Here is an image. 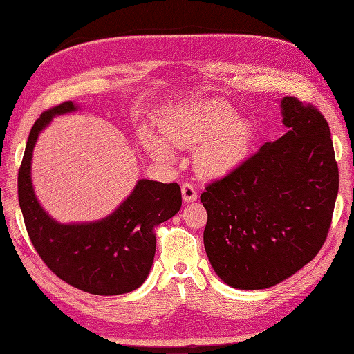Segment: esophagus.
Segmentation results:
<instances>
[{
    "instance_id": "34e87169",
    "label": "esophagus",
    "mask_w": 354,
    "mask_h": 354,
    "mask_svg": "<svg viewBox=\"0 0 354 354\" xmlns=\"http://www.w3.org/2000/svg\"><path fill=\"white\" fill-rule=\"evenodd\" d=\"M181 194H183V201L186 203L195 202L198 199V194H196L195 187L192 186V185H189V183H185L183 186H181Z\"/></svg>"
}]
</instances>
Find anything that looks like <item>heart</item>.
Wrapping results in <instances>:
<instances>
[{"mask_svg": "<svg viewBox=\"0 0 354 354\" xmlns=\"http://www.w3.org/2000/svg\"><path fill=\"white\" fill-rule=\"evenodd\" d=\"M167 138L145 131L142 140L147 152L158 159L173 156L171 145L195 147L194 162L203 177H223L236 169L248 156L254 142V127L239 120L227 103L202 100L177 109L162 121Z\"/></svg>", "mask_w": 354, "mask_h": 354, "instance_id": "1", "label": "heart"}]
</instances>
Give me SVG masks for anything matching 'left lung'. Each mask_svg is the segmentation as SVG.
<instances>
[{"mask_svg":"<svg viewBox=\"0 0 354 354\" xmlns=\"http://www.w3.org/2000/svg\"><path fill=\"white\" fill-rule=\"evenodd\" d=\"M281 109L286 133L201 195L208 260L224 283L243 291L281 283L315 259L338 195L324 115L295 97H283Z\"/></svg>","mask_w":354,"mask_h":354,"instance_id":"1","label":"left lung"}]
</instances>
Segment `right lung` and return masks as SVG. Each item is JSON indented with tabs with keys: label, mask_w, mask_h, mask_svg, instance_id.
<instances>
[{
	"label": "right lung",
	"mask_w": 354,
	"mask_h": 354,
	"mask_svg": "<svg viewBox=\"0 0 354 354\" xmlns=\"http://www.w3.org/2000/svg\"><path fill=\"white\" fill-rule=\"evenodd\" d=\"M80 111L65 102L42 113L28 138L19 169V205L32 245L62 281L94 295H120L140 286L156 251L153 227L181 208L177 183L142 178L113 212L100 220L60 223L41 207L32 185V155L53 118Z\"/></svg>",
	"instance_id": "right-lung-1"
}]
</instances>
